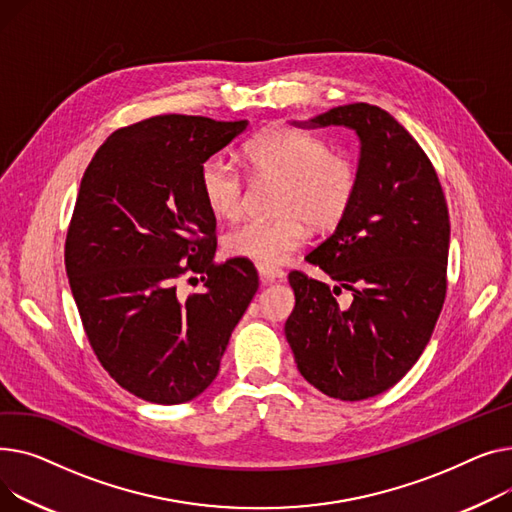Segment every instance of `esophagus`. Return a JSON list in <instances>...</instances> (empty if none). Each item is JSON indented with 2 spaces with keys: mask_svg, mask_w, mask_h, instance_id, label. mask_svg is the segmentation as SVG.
<instances>
[{
  "mask_svg": "<svg viewBox=\"0 0 512 512\" xmlns=\"http://www.w3.org/2000/svg\"><path fill=\"white\" fill-rule=\"evenodd\" d=\"M258 273H260V281H262V283H273V281L285 277V273H283L281 268H264V266H258Z\"/></svg>",
  "mask_w": 512,
  "mask_h": 512,
  "instance_id": "34e87169",
  "label": "esophagus"
}]
</instances>
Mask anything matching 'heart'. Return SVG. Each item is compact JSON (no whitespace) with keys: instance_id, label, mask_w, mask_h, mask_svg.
Listing matches in <instances>:
<instances>
[{"instance_id":"1","label":"heart","mask_w":512,"mask_h":512,"mask_svg":"<svg viewBox=\"0 0 512 512\" xmlns=\"http://www.w3.org/2000/svg\"><path fill=\"white\" fill-rule=\"evenodd\" d=\"M250 167L283 182L275 221H246L225 235V252L256 266L275 268L306 242L308 227L333 231L351 210L357 190V165L335 155L318 136L289 126L258 132L244 148ZM206 208L219 219H235L244 202V182L233 165L208 157L198 171Z\"/></svg>"}]
</instances>
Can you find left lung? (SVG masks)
<instances>
[{
    "label": "left lung",
    "mask_w": 512,
    "mask_h": 512,
    "mask_svg": "<svg viewBox=\"0 0 512 512\" xmlns=\"http://www.w3.org/2000/svg\"><path fill=\"white\" fill-rule=\"evenodd\" d=\"M299 126H345L362 142L359 190L335 233L306 260L335 281L293 270L285 337L297 370L320 393L364 401L395 386L424 353L446 297L448 206L413 136L368 103L335 107ZM341 288L354 293L345 311Z\"/></svg>",
    "instance_id": "obj_1"
}]
</instances>
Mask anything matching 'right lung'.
<instances>
[{"label":"right lung","instance_id":"1","mask_svg":"<svg viewBox=\"0 0 512 512\" xmlns=\"http://www.w3.org/2000/svg\"><path fill=\"white\" fill-rule=\"evenodd\" d=\"M246 126L148 117L115 130L82 175L66 273L90 347L138 399L177 405L208 388L258 289L250 260L215 262L217 219L198 188L200 165ZM194 274L205 289L182 296Z\"/></svg>","mask_w":512,"mask_h":512}]
</instances>
